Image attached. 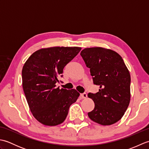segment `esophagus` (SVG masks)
Masks as SVG:
<instances>
[{
    "mask_svg": "<svg viewBox=\"0 0 149 149\" xmlns=\"http://www.w3.org/2000/svg\"><path fill=\"white\" fill-rule=\"evenodd\" d=\"M81 97L82 98V99H86V98L87 97V94L86 93H81L80 95Z\"/></svg>",
    "mask_w": 149,
    "mask_h": 149,
    "instance_id": "34e87169",
    "label": "esophagus"
}]
</instances>
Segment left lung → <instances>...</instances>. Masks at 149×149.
Returning a JSON list of instances; mask_svg holds the SVG:
<instances>
[{"instance_id": "obj_1", "label": "left lung", "mask_w": 149, "mask_h": 149, "mask_svg": "<svg viewBox=\"0 0 149 149\" xmlns=\"http://www.w3.org/2000/svg\"><path fill=\"white\" fill-rule=\"evenodd\" d=\"M81 56L90 69L93 84L99 86L96 93L88 97L95 107L88 113L93 122L109 125L122 118L131 99V76L122 57L118 53L102 47L86 48Z\"/></svg>"}]
</instances>
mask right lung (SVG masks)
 <instances>
[{
  "label": "right lung",
  "instance_id": "obj_1",
  "mask_svg": "<svg viewBox=\"0 0 149 149\" xmlns=\"http://www.w3.org/2000/svg\"><path fill=\"white\" fill-rule=\"evenodd\" d=\"M81 50V47H54L37 50L25 63L22 86L33 115L42 124L59 125L65 121L71 104L79 96L72 89H59L56 83L63 68Z\"/></svg>",
  "mask_w": 149,
  "mask_h": 149
}]
</instances>
